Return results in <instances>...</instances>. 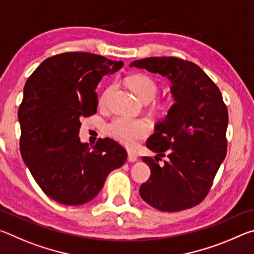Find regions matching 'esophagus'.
Wrapping results in <instances>:
<instances>
[{
    "label": "esophagus",
    "mask_w": 254,
    "mask_h": 254,
    "mask_svg": "<svg viewBox=\"0 0 254 254\" xmlns=\"http://www.w3.org/2000/svg\"><path fill=\"white\" fill-rule=\"evenodd\" d=\"M136 160H137V157L134 153H132V152L127 153V161L128 162H135Z\"/></svg>",
    "instance_id": "1"
}]
</instances>
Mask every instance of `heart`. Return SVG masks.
I'll use <instances>...</instances> for the list:
<instances>
[{"label": "heart", "mask_w": 254, "mask_h": 254, "mask_svg": "<svg viewBox=\"0 0 254 254\" xmlns=\"http://www.w3.org/2000/svg\"><path fill=\"white\" fill-rule=\"evenodd\" d=\"M128 87L135 94L140 101L150 102L156 96L158 86L152 77L145 74L132 75L127 79ZM113 89V86H110L101 97V104H104L107 96ZM170 102L166 101L160 105V109L163 111L168 110ZM150 126L144 120H135L130 118H117L112 121L107 127V133L119 141L120 143L126 145L127 148H132L139 142L140 140L144 139L149 134Z\"/></svg>", "instance_id": "b5f03b06"}]
</instances>
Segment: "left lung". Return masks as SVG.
Instances as JSON below:
<instances>
[{
	"mask_svg": "<svg viewBox=\"0 0 254 254\" xmlns=\"http://www.w3.org/2000/svg\"><path fill=\"white\" fill-rule=\"evenodd\" d=\"M130 67L166 77L174 100L147 141L157 156L142 158L151 176L140 187L141 198L162 212L194 207L207 195L226 156L229 114L220 89L187 60L150 57L134 60ZM165 155L169 160L159 166L156 158Z\"/></svg>",
	"mask_w": 254,
	"mask_h": 254,
	"instance_id": "obj_1",
	"label": "left lung"
}]
</instances>
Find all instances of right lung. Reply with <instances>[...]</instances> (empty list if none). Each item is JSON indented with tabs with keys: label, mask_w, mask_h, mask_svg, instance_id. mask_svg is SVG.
Segmentation results:
<instances>
[{
	"label": "right lung",
	"mask_w": 254,
	"mask_h": 254,
	"mask_svg": "<svg viewBox=\"0 0 254 254\" xmlns=\"http://www.w3.org/2000/svg\"><path fill=\"white\" fill-rule=\"evenodd\" d=\"M123 65L88 53L60 54L42 62L24 85L18 112L21 156L57 203L77 206L95 198L107 175L127 160L114 140L100 139L89 147L78 135L80 119L96 113L102 77Z\"/></svg>",
	"instance_id": "1"
}]
</instances>
